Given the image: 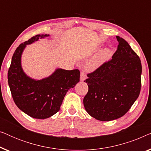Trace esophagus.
Instances as JSON below:
<instances>
[{
    "label": "esophagus",
    "instance_id": "1",
    "mask_svg": "<svg viewBox=\"0 0 151 151\" xmlns=\"http://www.w3.org/2000/svg\"><path fill=\"white\" fill-rule=\"evenodd\" d=\"M86 78V76L85 73H84V71H82L81 73H80V80H81V81H84Z\"/></svg>",
    "mask_w": 151,
    "mask_h": 151
}]
</instances>
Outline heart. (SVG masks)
<instances>
[{"label":"heart","instance_id":"obj_1","mask_svg":"<svg viewBox=\"0 0 151 151\" xmlns=\"http://www.w3.org/2000/svg\"><path fill=\"white\" fill-rule=\"evenodd\" d=\"M111 50L109 48L103 49L97 53L93 58L86 64V69L89 71H95L110 59L111 56Z\"/></svg>","mask_w":151,"mask_h":151}]
</instances>
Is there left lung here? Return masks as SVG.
Here are the masks:
<instances>
[{"label":"left lung","mask_w":151,"mask_h":151,"mask_svg":"<svg viewBox=\"0 0 151 151\" xmlns=\"http://www.w3.org/2000/svg\"><path fill=\"white\" fill-rule=\"evenodd\" d=\"M118 46L112 59L87 75L84 108L100 121L122 117L137 100L141 89L142 64L124 39L116 36Z\"/></svg>","instance_id":"obj_1"}]
</instances>
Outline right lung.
I'll return each instance as SVG.
<instances>
[{
  "label": "right lung",
  "instance_id": "1",
  "mask_svg": "<svg viewBox=\"0 0 151 151\" xmlns=\"http://www.w3.org/2000/svg\"><path fill=\"white\" fill-rule=\"evenodd\" d=\"M49 36L38 34L33 36L16 49L8 71V84L12 98L22 111L36 119H46L58 112L66 93L80 81L78 69H55L49 77L35 80L24 73L21 57L27 45Z\"/></svg>",
  "mask_w": 151,
  "mask_h": 151
}]
</instances>
